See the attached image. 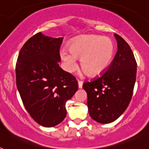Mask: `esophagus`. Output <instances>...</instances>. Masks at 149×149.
<instances>
[{"label":"esophagus","instance_id":"1","mask_svg":"<svg viewBox=\"0 0 149 149\" xmlns=\"http://www.w3.org/2000/svg\"><path fill=\"white\" fill-rule=\"evenodd\" d=\"M82 86H83V82H82V81H78V87H79V89H81V88H82Z\"/></svg>","mask_w":149,"mask_h":149}]
</instances>
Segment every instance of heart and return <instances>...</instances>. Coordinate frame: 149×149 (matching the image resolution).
I'll list each match as a JSON object with an SVG mask.
<instances>
[{"mask_svg": "<svg viewBox=\"0 0 149 149\" xmlns=\"http://www.w3.org/2000/svg\"><path fill=\"white\" fill-rule=\"evenodd\" d=\"M115 45L110 38L98 35L83 36L68 43V51L60 54L65 69L72 72L77 67L76 58L81 59V66L90 77L104 73L111 64Z\"/></svg>", "mask_w": 149, "mask_h": 149, "instance_id": "b5f03b06", "label": "heart"}]
</instances>
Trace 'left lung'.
<instances>
[{
	"mask_svg": "<svg viewBox=\"0 0 149 149\" xmlns=\"http://www.w3.org/2000/svg\"><path fill=\"white\" fill-rule=\"evenodd\" d=\"M116 54L104 74L83 88L87 93L89 116L97 122L111 123L127 109L132 97L136 76V62L129 45L114 34Z\"/></svg>",
	"mask_w": 149,
	"mask_h": 149,
	"instance_id": "1",
	"label": "left lung"
}]
</instances>
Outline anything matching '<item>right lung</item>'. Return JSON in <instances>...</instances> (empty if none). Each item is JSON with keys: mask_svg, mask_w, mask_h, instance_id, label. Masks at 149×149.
Listing matches in <instances>:
<instances>
[{"mask_svg": "<svg viewBox=\"0 0 149 149\" xmlns=\"http://www.w3.org/2000/svg\"><path fill=\"white\" fill-rule=\"evenodd\" d=\"M63 39L38 33L24 45L17 60L16 85L21 98L30 116L43 127L63 122L65 103L78 88L75 77L59 65Z\"/></svg>", "mask_w": 149, "mask_h": 149, "instance_id": "1", "label": "right lung"}]
</instances>
